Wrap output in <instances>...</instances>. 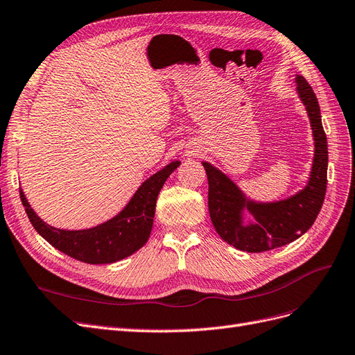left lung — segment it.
<instances>
[{"instance_id": "8db88e82", "label": "left lung", "mask_w": 355, "mask_h": 355, "mask_svg": "<svg viewBox=\"0 0 355 355\" xmlns=\"http://www.w3.org/2000/svg\"><path fill=\"white\" fill-rule=\"evenodd\" d=\"M297 93L304 102L314 135V163L308 185L296 196L277 202L247 200L234 182L220 170L202 163L209 179V213L214 230L235 249L259 253L295 241L315 222L327 188V137L321 124L317 96L304 77H296ZM254 216L242 223V211Z\"/></svg>"}]
</instances>
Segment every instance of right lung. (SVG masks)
<instances>
[{"mask_svg":"<svg viewBox=\"0 0 355 355\" xmlns=\"http://www.w3.org/2000/svg\"><path fill=\"white\" fill-rule=\"evenodd\" d=\"M179 164V161H173L146 179L115 218L90 230L67 231L53 228L31 209L22 189L20 200L32 227L55 249L84 263H112L133 254L148 241L154 223L157 197L167 178Z\"/></svg>","mask_w":355,"mask_h":355,"instance_id":"add662e5","label":"right lung"}]
</instances>
